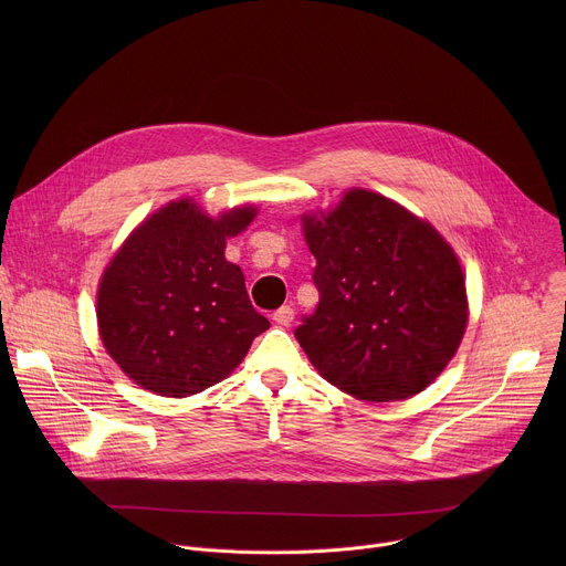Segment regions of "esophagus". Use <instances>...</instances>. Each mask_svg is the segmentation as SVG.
<instances>
[{"mask_svg": "<svg viewBox=\"0 0 566 566\" xmlns=\"http://www.w3.org/2000/svg\"><path fill=\"white\" fill-rule=\"evenodd\" d=\"M293 317H295V308L293 306H280L273 313V319L277 322V325H282V327H289L291 322H293Z\"/></svg>", "mask_w": 566, "mask_h": 566, "instance_id": "1", "label": "esophagus"}]
</instances>
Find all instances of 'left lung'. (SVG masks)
Listing matches in <instances>:
<instances>
[{
  "label": "left lung",
  "instance_id": "1",
  "mask_svg": "<svg viewBox=\"0 0 566 566\" xmlns=\"http://www.w3.org/2000/svg\"><path fill=\"white\" fill-rule=\"evenodd\" d=\"M319 302L295 329L313 367L371 402L423 391L454 356L468 319L452 249L398 203L352 190L327 217H304Z\"/></svg>",
  "mask_w": 566,
  "mask_h": 566
}]
</instances>
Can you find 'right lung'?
Listing matches in <instances>:
<instances>
[{"label":"right lung","mask_w":566,"mask_h":566,"mask_svg":"<svg viewBox=\"0 0 566 566\" xmlns=\"http://www.w3.org/2000/svg\"><path fill=\"white\" fill-rule=\"evenodd\" d=\"M255 208L219 219L181 199L132 232L98 289V327L109 356L140 387L190 396L226 378L266 332L244 273L223 258L226 237Z\"/></svg>","instance_id":"1"}]
</instances>
